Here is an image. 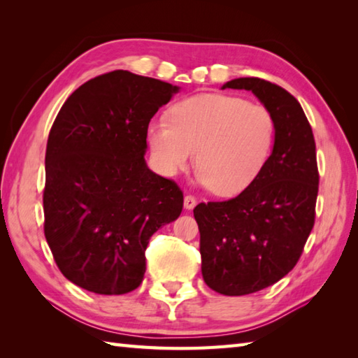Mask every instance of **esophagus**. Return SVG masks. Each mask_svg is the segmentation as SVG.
<instances>
[{
	"instance_id": "esophagus-1",
	"label": "esophagus",
	"mask_w": 358,
	"mask_h": 358,
	"mask_svg": "<svg viewBox=\"0 0 358 358\" xmlns=\"http://www.w3.org/2000/svg\"><path fill=\"white\" fill-rule=\"evenodd\" d=\"M183 204H185V209L191 210V209H194V208H195L196 200L194 199L192 195H186V196H185V201H183Z\"/></svg>"
}]
</instances>
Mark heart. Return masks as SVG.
<instances>
[{
  "mask_svg": "<svg viewBox=\"0 0 358 358\" xmlns=\"http://www.w3.org/2000/svg\"><path fill=\"white\" fill-rule=\"evenodd\" d=\"M275 135L272 113L263 104L224 94H200L180 101L169 121L148 127L150 154L167 177L200 167L199 181L218 195L240 194L260 173Z\"/></svg>",
  "mask_w": 358,
  "mask_h": 358,
  "instance_id": "1",
  "label": "heart"
}]
</instances>
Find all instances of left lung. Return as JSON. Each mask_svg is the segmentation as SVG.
Segmentation results:
<instances>
[{"label":"left lung","mask_w":358,"mask_h":358,"mask_svg":"<svg viewBox=\"0 0 358 358\" xmlns=\"http://www.w3.org/2000/svg\"><path fill=\"white\" fill-rule=\"evenodd\" d=\"M222 89L252 92L275 123L272 152L252 183L232 200L194 209L204 283L234 296L277 283L299 262L314 227L318 171L313 129L287 90L262 78Z\"/></svg>","instance_id":"left-lung-1"}]
</instances>
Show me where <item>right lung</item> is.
I'll return each mask as SVG.
<instances>
[{
    "instance_id": "add662e5",
    "label": "right lung",
    "mask_w": 358,
    "mask_h": 358,
    "mask_svg": "<svg viewBox=\"0 0 358 358\" xmlns=\"http://www.w3.org/2000/svg\"><path fill=\"white\" fill-rule=\"evenodd\" d=\"M178 92L169 83L113 71L75 90L50 129L44 235L63 275L89 292L138 287L150 237L181 214L178 186L144 159L150 118Z\"/></svg>"
}]
</instances>
